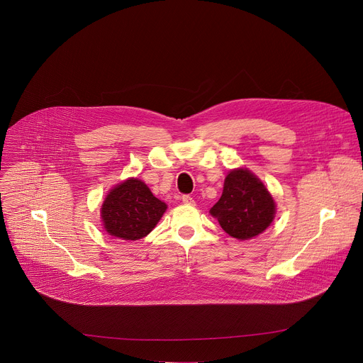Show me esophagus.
I'll return each instance as SVG.
<instances>
[{"label":"esophagus","mask_w":363,"mask_h":363,"mask_svg":"<svg viewBox=\"0 0 363 363\" xmlns=\"http://www.w3.org/2000/svg\"><path fill=\"white\" fill-rule=\"evenodd\" d=\"M182 202H184V203H186V205H194V203H195L194 198H192V196H189V195H184V196H182Z\"/></svg>","instance_id":"obj_1"}]
</instances>
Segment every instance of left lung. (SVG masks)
<instances>
[{
	"label": "left lung",
	"mask_w": 363,
	"mask_h": 363,
	"mask_svg": "<svg viewBox=\"0 0 363 363\" xmlns=\"http://www.w3.org/2000/svg\"><path fill=\"white\" fill-rule=\"evenodd\" d=\"M209 212L229 236L247 240L270 226L276 202L253 172L238 168L226 175L222 196Z\"/></svg>",
	"instance_id": "8db88e82"
}]
</instances>
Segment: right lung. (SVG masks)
Segmentation results:
<instances>
[{
	"label": "right lung",
	"mask_w": 363,
	"mask_h": 363,
	"mask_svg": "<svg viewBox=\"0 0 363 363\" xmlns=\"http://www.w3.org/2000/svg\"><path fill=\"white\" fill-rule=\"evenodd\" d=\"M165 211L167 205L143 181L128 178L107 194L100 216L110 236L138 240L157 226Z\"/></svg>",
	"instance_id": "right-lung-1"
}]
</instances>
